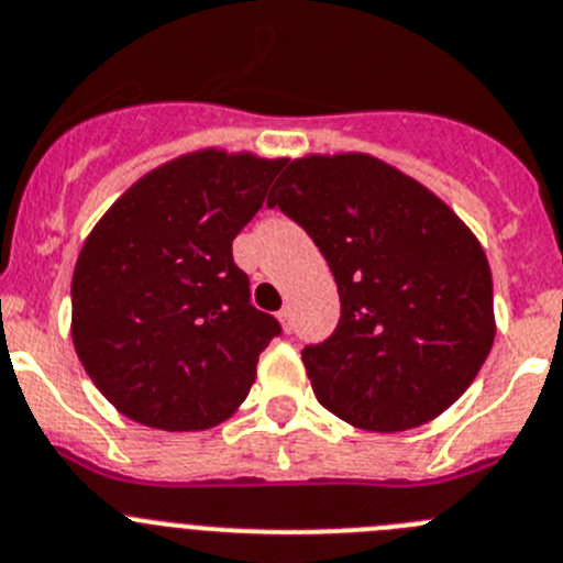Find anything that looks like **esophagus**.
Returning a JSON list of instances; mask_svg holds the SVG:
<instances>
[{
	"mask_svg": "<svg viewBox=\"0 0 563 563\" xmlns=\"http://www.w3.org/2000/svg\"><path fill=\"white\" fill-rule=\"evenodd\" d=\"M278 321H282L285 332H292V309L290 307L282 309V312H278Z\"/></svg>",
	"mask_w": 563,
	"mask_h": 563,
	"instance_id": "1",
	"label": "esophagus"
}]
</instances>
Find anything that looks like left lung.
I'll return each mask as SVG.
<instances>
[{
  "mask_svg": "<svg viewBox=\"0 0 563 563\" xmlns=\"http://www.w3.org/2000/svg\"><path fill=\"white\" fill-rule=\"evenodd\" d=\"M267 206L312 236L340 292L334 332L301 352L318 401L374 432L455 405L494 343L492 271L455 211L363 153L290 162Z\"/></svg>",
  "mask_w": 563,
  "mask_h": 563,
  "instance_id": "left-lung-1",
  "label": "left lung"
}]
</instances>
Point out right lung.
Instances as JSON below:
<instances>
[{
  "label": "right lung",
  "instance_id": "right-lung-1",
  "mask_svg": "<svg viewBox=\"0 0 563 563\" xmlns=\"http://www.w3.org/2000/svg\"><path fill=\"white\" fill-rule=\"evenodd\" d=\"M285 162L200 151L139 178L95 225L71 278V340L100 394L167 432L245 401L282 323L251 303L231 242Z\"/></svg>",
  "mask_w": 563,
  "mask_h": 563
}]
</instances>
